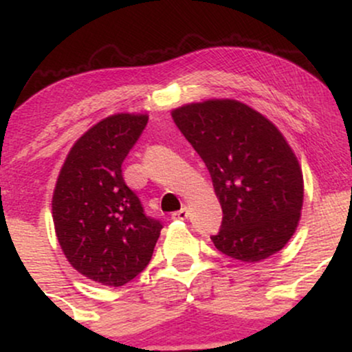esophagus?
Masks as SVG:
<instances>
[{"label": "esophagus", "mask_w": 352, "mask_h": 352, "mask_svg": "<svg viewBox=\"0 0 352 352\" xmlns=\"http://www.w3.org/2000/svg\"><path fill=\"white\" fill-rule=\"evenodd\" d=\"M172 218L173 220H187L188 218V210L185 207H182L179 212H173L172 213Z\"/></svg>", "instance_id": "1"}]
</instances>
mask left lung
I'll use <instances>...</instances> for the list:
<instances>
[{
    "label": "left lung",
    "mask_w": 352,
    "mask_h": 352,
    "mask_svg": "<svg viewBox=\"0 0 352 352\" xmlns=\"http://www.w3.org/2000/svg\"><path fill=\"white\" fill-rule=\"evenodd\" d=\"M170 114L207 165L223 210L217 250L258 263L285 248L300 223L305 182L280 129L236 99L184 104Z\"/></svg>",
    "instance_id": "obj_1"
}]
</instances>
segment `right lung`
Returning <instances> with one entry per match:
<instances>
[{
    "label": "right lung",
    "instance_id": "obj_1",
    "mask_svg": "<svg viewBox=\"0 0 352 352\" xmlns=\"http://www.w3.org/2000/svg\"><path fill=\"white\" fill-rule=\"evenodd\" d=\"M148 116L117 112L76 140L52 192V221L59 246L87 280L119 288L151 261L160 221L145 217L122 179V162Z\"/></svg>",
    "mask_w": 352,
    "mask_h": 352
}]
</instances>
